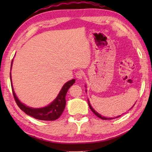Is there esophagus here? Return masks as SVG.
<instances>
[{"label": "esophagus", "mask_w": 152, "mask_h": 152, "mask_svg": "<svg viewBox=\"0 0 152 152\" xmlns=\"http://www.w3.org/2000/svg\"><path fill=\"white\" fill-rule=\"evenodd\" d=\"M83 76V72L81 70H79L76 73V77L77 79L81 80V79H82Z\"/></svg>", "instance_id": "esophagus-1"}]
</instances>
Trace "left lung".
<instances>
[{
  "label": "left lung",
  "mask_w": 152,
  "mask_h": 152,
  "mask_svg": "<svg viewBox=\"0 0 152 152\" xmlns=\"http://www.w3.org/2000/svg\"><path fill=\"white\" fill-rule=\"evenodd\" d=\"M88 104H89V108H90V109L91 110V111L94 113V114L97 116V117H99V118H101V119H104V120H106V119H115V118H118V117H120L121 115H119V116H118V117H116V118H105V117H103V116H102L101 114H99V113H97L96 112L94 109H93L92 107H91V104H90V103H89V100H88Z\"/></svg>",
  "instance_id": "1"
}]
</instances>
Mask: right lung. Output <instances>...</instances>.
I'll return each instance as SVG.
<instances>
[{
	"instance_id": "obj_1",
	"label": "right lung",
	"mask_w": 152,
	"mask_h": 152,
	"mask_svg": "<svg viewBox=\"0 0 152 152\" xmlns=\"http://www.w3.org/2000/svg\"><path fill=\"white\" fill-rule=\"evenodd\" d=\"M12 62L13 61H12L11 69ZM10 80L12 82L11 72ZM74 82H75V79H72L70 80V81L67 82L66 83H64V85L63 86L62 89H61L59 95H57L56 99H55L50 104L40 108H31L28 107V106H25V104H23V103H21L18 99L17 96L15 95V93L12 87V83H11V86L12 89L13 95H14V97L16 103H17V104L19 107V108H20L21 110L23 111L25 114L31 116V117H33L35 119H40V120L53 121L59 118L61 115L63 114L66 106L65 96L66 95V93L69 89L74 84Z\"/></svg>"
}]
</instances>
